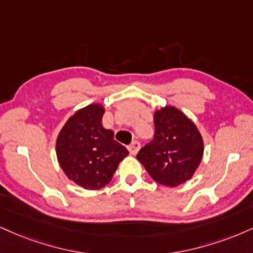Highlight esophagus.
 <instances>
[{
  "instance_id": "esophagus-1",
  "label": "esophagus",
  "mask_w": 253,
  "mask_h": 253,
  "mask_svg": "<svg viewBox=\"0 0 253 253\" xmlns=\"http://www.w3.org/2000/svg\"><path fill=\"white\" fill-rule=\"evenodd\" d=\"M127 149H129L130 154L136 155L137 152L139 151V149H141V143H139L138 141H132L131 144L127 146Z\"/></svg>"
}]
</instances>
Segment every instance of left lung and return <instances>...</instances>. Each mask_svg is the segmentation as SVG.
Returning <instances> with one entry per match:
<instances>
[{"label": "left lung", "instance_id": "8db88e82", "mask_svg": "<svg viewBox=\"0 0 253 253\" xmlns=\"http://www.w3.org/2000/svg\"><path fill=\"white\" fill-rule=\"evenodd\" d=\"M155 136L139 150L138 160L155 182L178 186L190 180L204 154L203 137L190 118L172 105L154 112Z\"/></svg>", "mask_w": 253, "mask_h": 253}]
</instances>
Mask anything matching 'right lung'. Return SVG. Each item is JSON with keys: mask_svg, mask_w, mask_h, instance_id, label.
<instances>
[{"mask_svg": "<svg viewBox=\"0 0 253 253\" xmlns=\"http://www.w3.org/2000/svg\"><path fill=\"white\" fill-rule=\"evenodd\" d=\"M105 108L98 103L75 111L56 138V156L65 176L85 190L104 188L129 155L103 126Z\"/></svg>", "mask_w": 253, "mask_h": 253, "instance_id": "1", "label": "right lung"}]
</instances>
